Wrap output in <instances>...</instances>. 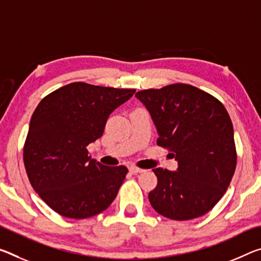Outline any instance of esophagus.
Returning a JSON list of instances; mask_svg holds the SVG:
<instances>
[{
  "instance_id": "esophagus-1",
  "label": "esophagus",
  "mask_w": 261,
  "mask_h": 261,
  "mask_svg": "<svg viewBox=\"0 0 261 261\" xmlns=\"http://www.w3.org/2000/svg\"><path fill=\"white\" fill-rule=\"evenodd\" d=\"M129 171H130V173H132V174H138V173H143L144 169L139 168V167H136V166H130Z\"/></svg>"
}]
</instances>
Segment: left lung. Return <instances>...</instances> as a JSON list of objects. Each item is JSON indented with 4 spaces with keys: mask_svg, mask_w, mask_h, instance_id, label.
Instances as JSON below:
<instances>
[{
    "mask_svg": "<svg viewBox=\"0 0 261 261\" xmlns=\"http://www.w3.org/2000/svg\"><path fill=\"white\" fill-rule=\"evenodd\" d=\"M136 97L158 131L156 144L171 151L175 172H153L158 185L148 194L156 213L175 221L203 216L224 195L237 164L233 126L224 106L192 85L145 89Z\"/></svg>",
    "mask_w": 261,
    "mask_h": 261,
    "instance_id": "1",
    "label": "left lung"
}]
</instances>
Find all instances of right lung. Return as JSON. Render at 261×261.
Masks as SVG:
<instances>
[{"label":"right lung","instance_id":"obj_1","mask_svg":"<svg viewBox=\"0 0 261 261\" xmlns=\"http://www.w3.org/2000/svg\"><path fill=\"white\" fill-rule=\"evenodd\" d=\"M136 89L73 82L37 106L23 148L24 166L36 193L67 218H88L113 203L125 166H105L87 146L103 135L109 115Z\"/></svg>","mask_w":261,"mask_h":261}]
</instances>
